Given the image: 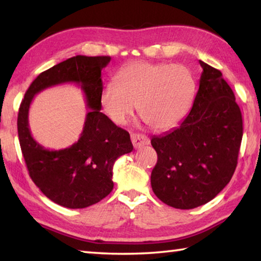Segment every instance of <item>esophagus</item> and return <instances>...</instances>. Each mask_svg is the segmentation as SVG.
<instances>
[{"instance_id": "1", "label": "esophagus", "mask_w": 261, "mask_h": 261, "mask_svg": "<svg viewBox=\"0 0 261 261\" xmlns=\"http://www.w3.org/2000/svg\"><path fill=\"white\" fill-rule=\"evenodd\" d=\"M131 141L134 144L135 148H140L145 146V145L149 144V138L145 135H140V134H132L131 135Z\"/></svg>"}]
</instances>
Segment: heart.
<instances>
[{
    "label": "heart",
    "mask_w": 261,
    "mask_h": 261,
    "mask_svg": "<svg viewBox=\"0 0 261 261\" xmlns=\"http://www.w3.org/2000/svg\"><path fill=\"white\" fill-rule=\"evenodd\" d=\"M196 92L192 72L183 64L137 61L116 74V84L105 86L101 103L116 124L127 123L137 105L141 118L154 130L177 126L187 116Z\"/></svg>",
    "instance_id": "heart-1"
}]
</instances>
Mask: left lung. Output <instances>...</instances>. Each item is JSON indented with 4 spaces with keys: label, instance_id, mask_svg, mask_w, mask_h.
Listing matches in <instances>:
<instances>
[{
    "label": "left lung",
    "instance_id": "obj_1",
    "mask_svg": "<svg viewBox=\"0 0 261 261\" xmlns=\"http://www.w3.org/2000/svg\"><path fill=\"white\" fill-rule=\"evenodd\" d=\"M202 72L192 109L178 127L154 136L158 162L153 192L174 208L191 210L230 182L243 137L242 113L220 70L199 61Z\"/></svg>",
    "mask_w": 261,
    "mask_h": 261
}]
</instances>
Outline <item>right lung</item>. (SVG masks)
Returning <instances> with one entry per match:
<instances>
[{
    "label": "right lung",
    "instance_id": "right-lung-1",
    "mask_svg": "<svg viewBox=\"0 0 261 261\" xmlns=\"http://www.w3.org/2000/svg\"><path fill=\"white\" fill-rule=\"evenodd\" d=\"M109 62V56L70 57L39 74L20 103L17 126L30 177L47 198L67 208H85L107 197L114 188L115 161L134 149L129 132L100 112L103 88L101 70ZM68 82L81 86L89 113L76 143L50 151L30 135L29 106L39 91Z\"/></svg>",
    "mask_w": 261,
    "mask_h": 261
}]
</instances>
